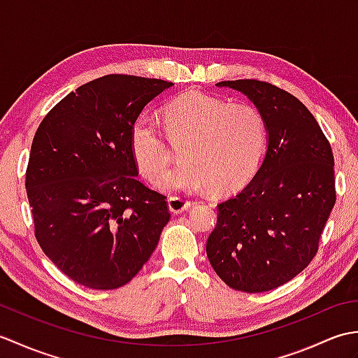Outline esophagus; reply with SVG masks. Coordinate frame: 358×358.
<instances>
[{
    "label": "esophagus",
    "instance_id": "esophagus-1",
    "mask_svg": "<svg viewBox=\"0 0 358 358\" xmlns=\"http://www.w3.org/2000/svg\"><path fill=\"white\" fill-rule=\"evenodd\" d=\"M167 204H169V210L172 212V214H181V212H185L186 209L192 206L191 201L185 199V196H180V195L171 196V199L167 200Z\"/></svg>",
    "mask_w": 358,
    "mask_h": 358
}]
</instances>
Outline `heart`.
<instances>
[{
	"instance_id": "heart-1",
	"label": "heart",
	"mask_w": 358,
	"mask_h": 358,
	"mask_svg": "<svg viewBox=\"0 0 358 358\" xmlns=\"http://www.w3.org/2000/svg\"><path fill=\"white\" fill-rule=\"evenodd\" d=\"M164 126L183 163L166 174L172 150L157 120L141 115L132 126V154L141 173L162 187L229 192L252 175L263 157L268 127L255 106L229 103L201 90H187L166 104Z\"/></svg>"
}]
</instances>
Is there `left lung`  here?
Wrapping results in <instances>:
<instances>
[{
	"label": "left lung",
	"mask_w": 358,
	"mask_h": 358,
	"mask_svg": "<svg viewBox=\"0 0 358 358\" xmlns=\"http://www.w3.org/2000/svg\"><path fill=\"white\" fill-rule=\"evenodd\" d=\"M264 117L268 150L243 191L220 203L206 254L217 275L241 292L287 283L313 262L336 204L331 144L313 113L286 90L258 80L220 81Z\"/></svg>",
	"instance_id": "1"
}]
</instances>
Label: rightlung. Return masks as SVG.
<instances>
[{
	"mask_svg": "<svg viewBox=\"0 0 358 358\" xmlns=\"http://www.w3.org/2000/svg\"><path fill=\"white\" fill-rule=\"evenodd\" d=\"M171 86L104 75L66 95L36 129L26 171L35 237L83 286L106 291L129 283L169 222L166 196L136 178L132 126Z\"/></svg>",
	"mask_w": 358,
	"mask_h": 358,
	"instance_id": "obj_1",
	"label": "right lung"
}]
</instances>
